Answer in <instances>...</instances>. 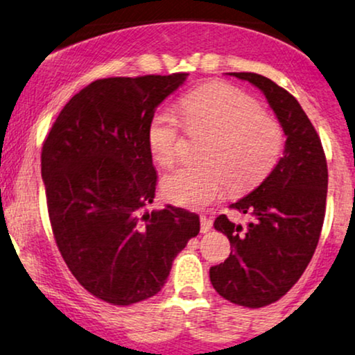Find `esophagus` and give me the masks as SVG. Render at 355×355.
I'll return each mask as SVG.
<instances>
[{
  "label": "esophagus",
  "mask_w": 355,
  "mask_h": 355,
  "mask_svg": "<svg viewBox=\"0 0 355 355\" xmlns=\"http://www.w3.org/2000/svg\"><path fill=\"white\" fill-rule=\"evenodd\" d=\"M200 221H201V232H203V234H205V232H208L211 230L213 223H211V219L206 218V216H201Z\"/></svg>",
  "instance_id": "obj_1"
}]
</instances>
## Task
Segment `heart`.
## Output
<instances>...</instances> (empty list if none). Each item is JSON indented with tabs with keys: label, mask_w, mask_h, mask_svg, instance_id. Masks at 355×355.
I'll use <instances>...</instances> for the list:
<instances>
[{
	"label": "heart",
	"mask_w": 355,
	"mask_h": 355,
	"mask_svg": "<svg viewBox=\"0 0 355 355\" xmlns=\"http://www.w3.org/2000/svg\"><path fill=\"white\" fill-rule=\"evenodd\" d=\"M180 111L190 128L216 132L205 159L187 164L164 178V191L173 203L205 208L230 185L244 191L262 182L285 147L280 123L262 113L259 101L227 83H211L182 98ZM182 123L173 111L162 110L149 125V147L155 162L170 167L180 157Z\"/></svg>",
	"instance_id": "heart-1"
}]
</instances>
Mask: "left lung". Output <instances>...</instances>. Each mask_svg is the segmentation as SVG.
I'll return each mask as SVG.
<instances>
[{
    "label": "left lung",
    "instance_id": "8db88e82",
    "mask_svg": "<svg viewBox=\"0 0 355 355\" xmlns=\"http://www.w3.org/2000/svg\"><path fill=\"white\" fill-rule=\"evenodd\" d=\"M230 75L266 95L286 142L266 180L231 206L249 214L248 226L226 214L214 219V230L231 242V254L209 268V280L227 302L262 308L297 284L315 254L326 213L327 164L321 139L297 98L259 73Z\"/></svg>",
    "mask_w": 355,
    "mask_h": 355
}]
</instances>
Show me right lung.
Wrapping results in <instances>:
<instances>
[{
	"label": "right lung",
	"instance_id": "add662e5",
	"mask_svg": "<svg viewBox=\"0 0 355 355\" xmlns=\"http://www.w3.org/2000/svg\"><path fill=\"white\" fill-rule=\"evenodd\" d=\"M187 75L96 80L67 103L44 141L57 248L78 284L106 303L128 306L159 293L200 232L198 214L183 208L142 213L157 185L150 121Z\"/></svg>",
	"mask_w": 355,
	"mask_h": 355
}]
</instances>
